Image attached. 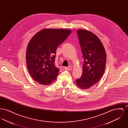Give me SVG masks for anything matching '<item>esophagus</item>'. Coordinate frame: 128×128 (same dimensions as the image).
<instances>
[{
  "label": "esophagus",
  "instance_id": "esophagus-1",
  "mask_svg": "<svg viewBox=\"0 0 128 128\" xmlns=\"http://www.w3.org/2000/svg\"><path fill=\"white\" fill-rule=\"evenodd\" d=\"M64 69L65 70H71L72 69V67H71V66L64 67Z\"/></svg>",
  "mask_w": 128,
  "mask_h": 128
}]
</instances>
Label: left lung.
<instances>
[{"label":"left lung","mask_w":128,"mask_h":128,"mask_svg":"<svg viewBox=\"0 0 128 128\" xmlns=\"http://www.w3.org/2000/svg\"><path fill=\"white\" fill-rule=\"evenodd\" d=\"M84 64L82 74L76 80L78 87L88 89L98 83L104 73L106 53L103 45L96 36L88 30L77 31Z\"/></svg>","instance_id":"1"}]
</instances>
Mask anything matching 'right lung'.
I'll list each match as a JSON object with an SVG mask.
<instances>
[{"label": "right lung", "instance_id": "1", "mask_svg": "<svg viewBox=\"0 0 128 128\" xmlns=\"http://www.w3.org/2000/svg\"><path fill=\"white\" fill-rule=\"evenodd\" d=\"M71 30L45 29L32 38L28 44L26 60L31 76L39 84L48 85L56 79L60 71L56 67V50Z\"/></svg>", "mask_w": 128, "mask_h": 128}]
</instances>
